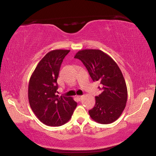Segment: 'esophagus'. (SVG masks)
Wrapping results in <instances>:
<instances>
[{
    "label": "esophagus",
    "instance_id": "34e87169",
    "mask_svg": "<svg viewBox=\"0 0 156 156\" xmlns=\"http://www.w3.org/2000/svg\"><path fill=\"white\" fill-rule=\"evenodd\" d=\"M76 98H77V99H79V100H81L82 99V98H83V95H77L76 96Z\"/></svg>",
    "mask_w": 156,
    "mask_h": 156
}]
</instances>
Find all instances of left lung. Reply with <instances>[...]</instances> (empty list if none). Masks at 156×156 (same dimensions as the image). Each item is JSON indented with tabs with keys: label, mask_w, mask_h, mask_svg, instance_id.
<instances>
[{
	"label": "left lung",
	"mask_w": 156,
	"mask_h": 156,
	"mask_svg": "<svg viewBox=\"0 0 156 156\" xmlns=\"http://www.w3.org/2000/svg\"><path fill=\"white\" fill-rule=\"evenodd\" d=\"M75 58L82 61L93 81L102 86L95 97V105L88 111L92 119L102 124L113 123L121 115L127 101V87L122 73L115 61L100 50L85 49Z\"/></svg>",
	"instance_id": "8db88e82"
}]
</instances>
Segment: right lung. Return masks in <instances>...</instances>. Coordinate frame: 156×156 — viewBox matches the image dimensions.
<instances>
[{
	"label": "right lung",
	"mask_w": 156,
	"mask_h": 156,
	"mask_svg": "<svg viewBox=\"0 0 156 156\" xmlns=\"http://www.w3.org/2000/svg\"><path fill=\"white\" fill-rule=\"evenodd\" d=\"M69 52V50H54L47 53L30 79L28 100L30 107L38 119L50 126L65 124L77 105L71 97L56 95L61 63Z\"/></svg>",
	"instance_id": "right-lung-1"
}]
</instances>
